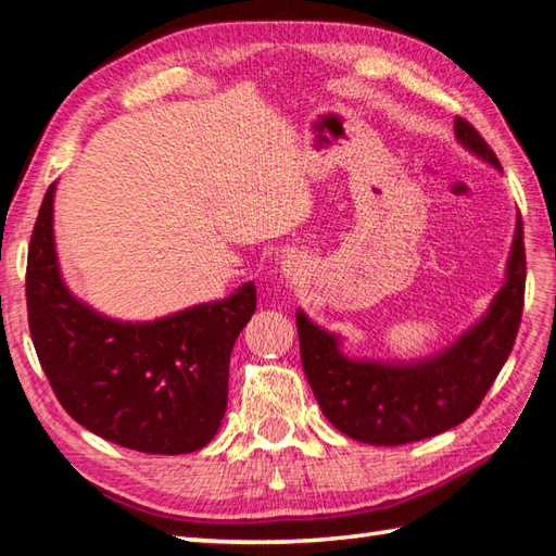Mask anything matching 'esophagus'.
<instances>
[{"mask_svg": "<svg viewBox=\"0 0 556 556\" xmlns=\"http://www.w3.org/2000/svg\"><path fill=\"white\" fill-rule=\"evenodd\" d=\"M282 274H286L288 278H298V276H302V264H300V258H288V262H282Z\"/></svg>", "mask_w": 556, "mask_h": 556, "instance_id": "1", "label": "esophagus"}]
</instances>
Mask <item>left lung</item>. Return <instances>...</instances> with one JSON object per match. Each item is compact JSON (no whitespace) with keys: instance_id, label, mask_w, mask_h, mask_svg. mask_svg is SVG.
Masks as SVG:
<instances>
[{"instance_id":"left-lung-1","label":"left lung","mask_w":556,"mask_h":556,"mask_svg":"<svg viewBox=\"0 0 556 556\" xmlns=\"http://www.w3.org/2000/svg\"><path fill=\"white\" fill-rule=\"evenodd\" d=\"M454 132L466 150L500 168L497 154L466 118L456 116ZM523 294L526 247L519 216L507 280L490 312L433 359L404 366L352 362L340 354L338 338L298 312L302 366L320 412L340 433L366 445H406L459 426L478 409L511 354Z\"/></svg>"}]
</instances>
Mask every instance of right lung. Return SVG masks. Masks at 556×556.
Listing matches in <instances>:
<instances>
[{"mask_svg":"<svg viewBox=\"0 0 556 556\" xmlns=\"http://www.w3.org/2000/svg\"><path fill=\"white\" fill-rule=\"evenodd\" d=\"M54 182L37 214L26 268L28 326L56 400L94 435L144 454L212 442L228 404L230 352L256 309L247 282L228 300L154 324H118L78 302L59 276Z\"/></svg>","mask_w":556,"mask_h":556,"instance_id":"add662e5","label":"right lung"}]
</instances>
